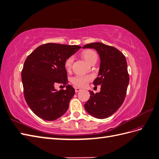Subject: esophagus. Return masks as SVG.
<instances>
[{"mask_svg":"<svg viewBox=\"0 0 159 159\" xmlns=\"http://www.w3.org/2000/svg\"><path fill=\"white\" fill-rule=\"evenodd\" d=\"M81 88H78V87H76V88H75V92H78V91H81Z\"/></svg>","mask_w":159,"mask_h":159,"instance_id":"34e87169","label":"esophagus"}]
</instances>
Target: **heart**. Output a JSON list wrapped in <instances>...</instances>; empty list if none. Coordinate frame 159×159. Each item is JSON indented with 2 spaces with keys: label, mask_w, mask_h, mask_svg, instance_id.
<instances>
[{
  "label": "heart",
  "mask_w": 159,
  "mask_h": 159,
  "mask_svg": "<svg viewBox=\"0 0 159 159\" xmlns=\"http://www.w3.org/2000/svg\"><path fill=\"white\" fill-rule=\"evenodd\" d=\"M81 56L84 57V59L89 64L94 60H98V56L96 54V53L94 51L91 50L83 51L81 52ZM73 61V57H69L65 60L64 67L67 71H70L71 70ZM91 80V77L89 75H78L71 78V82L74 85L79 86V87H84V86L88 84V83Z\"/></svg>",
  "instance_id": "heart-1"
}]
</instances>
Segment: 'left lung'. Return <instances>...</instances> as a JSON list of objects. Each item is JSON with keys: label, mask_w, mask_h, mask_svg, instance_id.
I'll use <instances>...</instances> for the list:
<instances>
[{"label": "left lung", "mask_w": 159, "mask_h": 159, "mask_svg": "<svg viewBox=\"0 0 159 159\" xmlns=\"http://www.w3.org/2000/svg\"><path fill=\"white\" fill-rule=\"evenodd\" d=\"M82 48H93L100 57L98 77L94 85H101V91L95 94L89 91V99L84 105L90 115L105 119L115 113L125 98L129 76L125 56L115 48L101 42L85 45Z\"/></svg>", "instance_id": "left-lung-1"}]
</instances>
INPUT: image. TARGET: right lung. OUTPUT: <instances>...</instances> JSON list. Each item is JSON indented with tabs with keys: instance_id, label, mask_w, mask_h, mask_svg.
<instances>
[{
	"instance_id": "1",
	"label": "right lung",
	"mask_w": 159,
	"mask_h": 159,
	"mask_svg": "<svg viewBox=\"0 0 159 159\" xmlns=\"http://www.w3.org/2000/svg\"><path fill=\"white\" fill-rule=\"evenodd\" d=\"M81 48L80 46L48 43L38 46L27 57L22 71L26 102L40 118L54 121L68 109L75 89L70 85L57 91V84L66 85L65 60Z\"/></svg>"
}]
</instances>
